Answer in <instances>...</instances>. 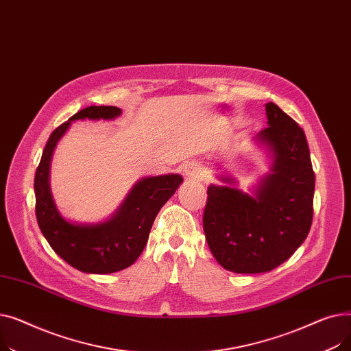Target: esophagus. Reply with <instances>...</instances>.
<instances>
[{"mask_svg":"<svg viewBox=\"0 0 351 351\" xmlns=\"http://www.w3.org/2000/svg\"><path fill=\"white\" fill-rule=\"evenodd\" d=\"M183 172L189 180H200L204 178V171H202L200 165L197 162H189L183 166Z\"/></svg>","mask_w":351,"mask_h":351,"instance_id":"obj_1","label":"esophagus"}]
</instances>
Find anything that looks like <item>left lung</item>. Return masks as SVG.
Wrapping results in <instances>:
<instances>
[{"instance_id":"1","label":"left lung","mask_w":351,"mask_h":351,"mask_svg":"<svg viewBox=\"0 0 351 351\" xmlns=\"http://www.w3.org/2000/svg\"><path fill=\"white\" fill-rule=\"evenodd\" d=\"M266 117L269 126L256 139L266 145L271 168L253 195L234 186L208 188L206 241L219 265L234 273H265L286 262L313 220L315 172L303 129L273 102L266 104Z\"/></svg>"}]
</instances>
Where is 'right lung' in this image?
Here are the masks:
<instances>
[{
    "mask_svg": "<svg viewBox=\"0 0 351 351\" xmlns=\"http://www.w3.org/2000/svg\"><path fill=\"white\" fill-rule=\"evenodd\" d=\"M121 114L117 106H88L80 110L51 134L35 172L36 222L52 250L84 273L108 274L134 265L147 242L158 212L183 182L178 173L141 179L105 222L72 223L61 216L49 189V165L55 146L72 121H110Z\"/></svg>",
    "mask_w": 351,
    "mask_h": 351,
    "instance_id": "right-lung-1",
    "label": "right lung"
}]
</instances>
